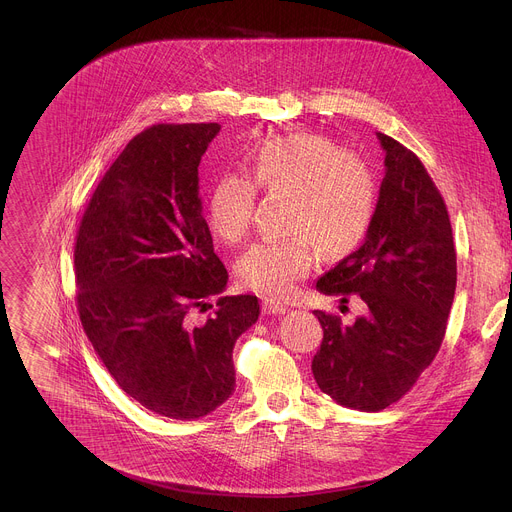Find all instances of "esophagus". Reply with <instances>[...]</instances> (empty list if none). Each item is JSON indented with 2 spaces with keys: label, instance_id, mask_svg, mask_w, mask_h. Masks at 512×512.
I'll return each instance as SVG.
<instances>
[{
  "label": "esophagus",
  "instance_id": "1",
  "mask_svg": "<svg viewBox=\"0 0 512 512\" xmlns=\"http://www.w3.org/2000/svg\"><path fill=\"white\" fill-rule=\"evenodd\" d=\"M261 308H263V314H285L287 312V306L279 304L275 300H265L261 304Z\"/></svg>",
  "mask_w": 512,
  "mask_h": 512
}]
</instances>
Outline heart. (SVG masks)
I'll use <instances>...</instances> for the list:
<instances>
[{
    "mask_svg": "<svg viewBox=\"0 0 512 512\" xmlns=\"http://www.w3.org/2000/svg\"><path fill=\"white\" fill-rule=\"evenodd\" d=\"M257 188L287 198L283 241H259L237 259L239 281L257 294L283 300L310 275L316 247L324 257H346L367 239L377 174L358 152L316 133H296L261 143L251 158V178L227 172L206 200V225L214 239L237 243L251 227Z\"/></svg>",
    "mask_w": 512,
    "mask_h": 512,
    "instance_id": "obj_1",
    "label": "heart"
}]
</instances>
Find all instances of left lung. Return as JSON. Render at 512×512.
Segmentation results:
<instances>
[{"label": "left lung", "instance_id": "left-lung-1", "mask_svg": "<svg viewBox=\"0 0 512 512\" xmlns=\"http://www.w3.org/2000/svg\"><path fill=\"white\" fill-rule=\"evenodd\" d=\"M385 178L364 243L324 273L322 294L358 296L369 312L344 326L316 310L324 338L312 360L318 387L336 403L381 411L397 403L442 346L456 294V249L446 202L421 160L377 133Z\"/></svg>", "mask_w": 512, "mask_h": 512}]
</instances>
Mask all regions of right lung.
<instances>
[{"label": "right lung", "mask_w": 512, "mask_h": 512, "mask_svg": "<svg viewBox=\"0 0 512 512\" xmlns=\"http://www.w3.org/2000/svg\"><path fill=\"white\" fill-rule=\"evenodd\" d=\"M218 123L137 133L97 184L75 243L77 310L117 385L170 419H198L235 391L233 348L259 318L255 296L218 298L229 273L198 198V164Z\"/></svg>", "instance_id": "add662e5"}]
</instances>
